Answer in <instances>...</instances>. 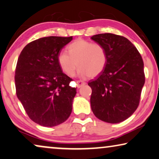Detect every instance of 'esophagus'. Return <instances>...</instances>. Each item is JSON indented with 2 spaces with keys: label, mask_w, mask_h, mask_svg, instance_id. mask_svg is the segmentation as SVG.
Returning a JSON list of instances; mask_svg holds the SVG:
<instances>
[{
  "label": "esophagus",
  "mask_w": 159,
  "mask_h": 159,
  "mask_svg": "<svg viewBox=\"0 0 159 159\" xmlns=\"http://www.w3.org/2000/svg\"><path fill=\"white\" fill-rule=\"evenodd\" d=\"M76 83H77V88H81L82 86L84 85V84H86V82H84V81H81V80H77V81L76 82Z\"/></svg>",
  "instance_id": "34e87169"
}]
</instances>
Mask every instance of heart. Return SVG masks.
Segmentation results:
<instances>
[{
    "instance_id": "obj_1",
    "label": "heart",
    "mask_w": 159,
    "mask_h": 159,
    "mask_svg": "<svg viewBox=\"0 0 159 159\" xmlns=\"http://www.w3.org/2000/svg\"><path fill=\"white\" fill-rule=\"evenodd\" d=\"M69 53L61 51L57 61L63 71L69 76L75 72L80 77H95L101 75L107 63V55L103 45L77 39L67 47Z\"/></svg>"
}]
</instances>
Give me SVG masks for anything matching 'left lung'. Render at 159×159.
Segmentation results:
<instances>
[{
    "label": "left lung",
    "instance_id": "obj_1",
    "mask_svg": "<svg viewBox=\"0 0 159 159\" xmlns=\"http://www.w3.org/2000/svg\"><path fill=\"white\" fill-rule=\"evenodd\" d=\"M91 40L104 47L107 63L104 70L88 82L90 105L100 120L116 124L135 111L145 84L144 64L140 53L125 37L98 34Z\"/></svg>",
    "mask_w": 159,
    "mask_h": 159
}]
</instances>
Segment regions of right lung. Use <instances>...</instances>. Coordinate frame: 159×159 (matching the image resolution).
<instances>
[{
	"mask_svg": "<svg viewBox=\"0 0 159 159\" xmlns=\"http://www.w3.org/2000/svg\"><path fill=\"white\" fill-rule=\"evenodd\" d=\"M72 37H45L30 43L19 56L15 71L16 95L34 122L55 127L64 122L72 111L75 88L63 72L58 54Z\"/></svg>",
	"mask_w": 159,
	"mask_h": 159,
	"instance_id": "obj_1",
	"label": "right lung"
}]
</instances>
